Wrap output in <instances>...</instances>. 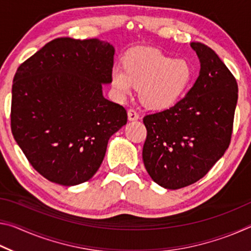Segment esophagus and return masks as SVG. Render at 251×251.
I'll list each match as a JSON object with an SVG mask.
<instances>
[{
	"label": "esophagus",
	"mask_w": 251,
	"mask_h": 251,
	"mask_svg": "<svg viewBox=\"0 0 251 251\" xmlns=\"http://www.w3.org/2000/svg\"><path fill=\"white\" fill-rule=\"evenodd\" d=\"M127 115H128V120L129 121H137L138 118H139L138 113L136 112V110L133 109V108L128 109V112H127Z\"/></svg>",
	"instance_id": "1"
}]
</instances>
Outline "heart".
Wrapping results in <instances>:
<instances>
[{
    "label": "heart",
    "mask_w": 251,
    "mask_h": 251,
    "mask_svg": "<svg viewBox=\"0 0 251 251\" xmlns=\"http://www.w3.org/2000/svg\"><path fill=\"white\" fill-rule=\"evenodd\" d=\"M192 66L186 59L172 58L158 50L137 49L124 58V66L115 64L110 82L120 99L139 86V97L147 108L172 107L185 94L193 80Z\"/></svg>",
    "instance_id": "b5f03b06"
}]
</instances>
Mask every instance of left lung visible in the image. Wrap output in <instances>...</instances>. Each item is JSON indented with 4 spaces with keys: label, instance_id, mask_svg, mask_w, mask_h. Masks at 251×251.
Masks as SVG:
<instances>
[{
    "label": "left lung",
    "instance_id": "8db88e82",
    "mask_svg": "<svg viewBox=\"0 0 251 251\" xmlns=\"http://www.w3.org/2000/svg\"><path fill=\"white\" fill-rule=\"evenodd\" d=\"M201 72L184 99L143 118V160L156 184L179 189L201 179L224 156L232 134L237 80L207 45L190 44Z\"/></svg>",
    "mask_w": 251,
    "mask_h": 251
}]
</instances>
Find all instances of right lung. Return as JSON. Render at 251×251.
Segmentation results:
<instances>
[{
    "label": "right lung",
    "mask_w": 251,
    "mask_h": 251,
    "mask_svg": "<svg viewBox=\"0 0 251 251\" xmlns=\"http://www.w3.org/2000/svg\"><path fill=\"white\" fill-rule=\"evenodd\" d=\"M113 45L59 37L22 63L12 86L11 128L37 173L75 186L99 171L126 109L103 96L114 65Z\"/></svg>",
    "instance_id": "right-lung-1"
}]
</instances>
